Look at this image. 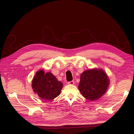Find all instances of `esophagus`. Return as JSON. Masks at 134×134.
I'll list each match as a JSON object with an SVG mask.
<instances>
[{
    "label": "esophagus",
    "instance_id": "esophagus-1",
    "mask_svg": "<svg viewBox=\"0 0 134 134\" xmlns=\"http://www.w3.org/2000/svg\"><path fill=\"white\" fill-rule=\"evenodd\" d=\"M68 83V84H70V85H74V82L73 80H72V81H70V82H69Z\"/></svg>",
    "mask_w": 134,
    "mask_h": 134
}]
</instances>
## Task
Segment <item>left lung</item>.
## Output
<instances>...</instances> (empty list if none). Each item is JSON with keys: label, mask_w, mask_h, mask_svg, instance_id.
Returning <instances> with one entry per match:
<instances>
[{"label": "left lung", "mask_w": 134, "mask_h": 134, "mask_svg": "<svg viewBox=\"0 0 134 134\" xmlns=\"http://www.w3.org/2000/svg\"><path fill=\"white\" fill-rule=\"evenodd\" d=\"M109 85L106 72L102 69L93 68L81 74L78 89L84 98L94 101L105 94Z\"/></svg>", "instance_id": "1"}]
</instances>
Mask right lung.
<instances>
[{
	"label": "right lung",
	"mask_w": 134,
	"mask_h": 134,
	"mask_svg": "<svg viewBox=\"0 0 134 134\" xmlns=\"http://www.w3.org/2000/svg\"><path fill=\"white\" fill-rule=\"evenodd\" d=\"M63 84L60 82L51 72L45 73L43 69L36 72L32 81V88L40 98L51 100L59 96Z\"/></svg>",
	"instance_id": "obj_1"
}]
</instances>
